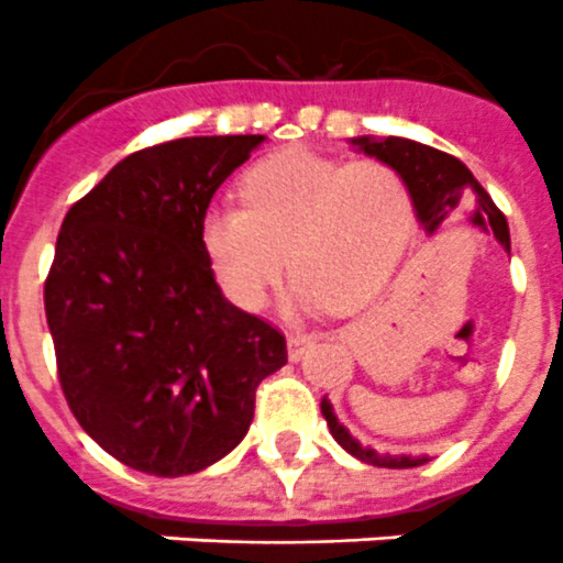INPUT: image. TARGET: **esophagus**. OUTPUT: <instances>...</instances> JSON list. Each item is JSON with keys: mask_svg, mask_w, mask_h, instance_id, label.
<instances>
[{"mask_svg": "<svg viewBox=\"0 0 563 563\" xmlns=\"http://www.w3.org/2000/svg\"><path fill=\"white\" fill-rule=\"evenodd\" d=\"M312 343H316V335H307V332H290V335H287V355H290V361H301Z\"/></svg>", "mask_w": 563, "mask_h": 563, "instance_id": "esophagus-1", "label": "esophagus"}]
</instances>
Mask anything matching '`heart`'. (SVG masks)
I'll list each match as a JSON object with an SVG mask.
<instances>
[{
	"label": "heart",
	"mask_w": 563,
	"mask_h": 563,
	"mask_svg": "<svg viewBox=\"0 0 563 563\" xmlns=\"http://www.w3.org/2000/svg\"><path fill=\"white\" fill-rule=\"evenodd\" d=\"M239 191L245 208H208L200 239L222 292L247 312L271 301L287 262L290 307L357 305L389 276L411 231L409 186L380 161L287 148L256 163Z\"/></svg>",
	"instance_id": "heart-1"
}]
</instances>
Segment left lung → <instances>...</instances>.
I'll return each instance as SVG.
<instances>
[{
  "label": "left lung",
  "mask_w": 563,
  "mask_h": 563,
  "mask_svg": "<svg viewBox=\"0 0 563 563\" xmlns=\"http://www.w3.org/2000/svg\"><path fill=\"white\" fill-rule=\"evenodd\" d=\"M352 148L369 154L375 161L389 163L400 174L411 194V208L426 231V236H434L440 225L451 220H467L474 228L485 233H494L496 242L510 253V231H507L505 213L494 206L490 194L476 183L471 168L451 154L431 148L426 143L409 141V137H352ZM321 415H324L330 434L346 454L366 465L377 467H417L426 465L429 456H411V454H377L369 445H361L350 429L338 422L332 402L321 400Z\"/></svg>",
  "instance_id": "obj_1"
}]
</instances>
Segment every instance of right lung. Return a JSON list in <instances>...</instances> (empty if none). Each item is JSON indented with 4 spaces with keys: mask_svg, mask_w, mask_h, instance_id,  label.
Returning <instances> with one entry per match:
<instances>
[{
    "mask_svg": "<svg viewBox=\"0 0 563 563\" xmlns=\"http://www.w3.org/2000/svg\"><path fill=\"white\" fill-rule=\"evenodd\" d=\"M262 134L180 137L123 157L69 208L44 312L69 409L123 465L188 476L245 440L285 335L222 296L200 225Z\"/></svg>",
    "mask_w": 563,
    "mask_h": 563,
    "instance_id": "1",
    "label": "right lung"
}]
</instances>
